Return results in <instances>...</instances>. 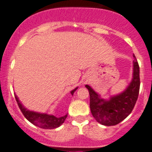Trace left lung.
I'll use <instances>...</instances> for the list:
<instances>
[{"label":"left lung","mask_w":152,"mask_h":152,"mask_svg":"<svg viewBox=\"0 0 152 152\" xmlns=\"http://www.w3.org/2000/svg\"><path fill=\"white\" fill-rule=\"evenodd\" d=\"M133 61V77L131 83L123 93L105 100L100 97L89 85H85L90 94V107L93 116L103 126L119 124L132 113L135 105L139 88V66L135 56Z\"/></svg>","instance_id":"8db88e82"}]
</instances>
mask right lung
Here are the masks:
<instances>
[{"mask_svg":"<svg viewBox=\"0 0 152 152\" xmlns=\"http://www.w3.org/2000/svg\"><path fill=\"white\" fill-rule=\"evenodd\" d=\"M77 89L76 88L73 91H71V94L73 95L75 91ZM16 100L17 102L19 107L20 109L21 112L23 114L28 121L33 123L35 126H38L41 129H56L59 127L61 124L64 122L65 119L67 118L68 114L65 116H61V117H56L53 115H49V114L45 113H39L33 112V111H29V110H26L22 103L20 102L18 97L15 95Z\"/></svg>","mask_w":152,"mask_h":152,"instance_id":"obj_1","label":"right lung"}]
</instances>
